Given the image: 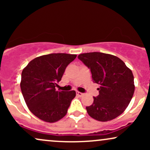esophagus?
I'll return each mask as SVG.
<instances>
[{"instance_id": "34e87169", "label": "esophagus", "mask_w": 150, "mask_h": 150, "mask_svg": "<svg viewBox=\"0 0 150 150\" xmlns=\"http://www.w3.org/2000/svg\"><path fill=\"white\" fill-rule=\"evenodd\" d=\"M76 94L77 96H78V97H82V95H83V93H81V92H76Z\"/></svg>"}]
</instances>
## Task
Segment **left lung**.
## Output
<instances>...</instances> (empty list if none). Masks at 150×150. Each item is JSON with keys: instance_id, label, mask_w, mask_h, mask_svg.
<instances>
[{"instance_id": "1", "label": "left lung", "mask_w": 150, "mask_h": 150, "mask_svg": "<svg viewBox=\"0 0 150 150\" xmlns=\"http://www.w3.org/2000/svg\"><path fill=\"white\" fill-rule=\"evenodd\" d=\"M79 59L92 73V80L99 85V94L87 106L94 119L106 122L120 116L128 106L135 91L131 70L119 58L107 53H82Z\"/></svg>"}]
</instances>
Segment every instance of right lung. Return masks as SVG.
Here are the masks:
<instances>
[{
    "label": "right lung",
    "mask_w": 150,
    "mask_h": 150,
    "mask_svg": "<svg viewBox=\"0 0 150 150\" xmlns=\"http://www.w3.org/2000/svg\"><path fill=\"white\" fill-rule=\"evenodd\" d=\"M77 55L51 53L31 61L22 72L20 87L27 106L39 119L54 123L63 118L76 95L56 90L65 68Z\"/></svg>",
    "instance_id": "1"
}]
</instances>
